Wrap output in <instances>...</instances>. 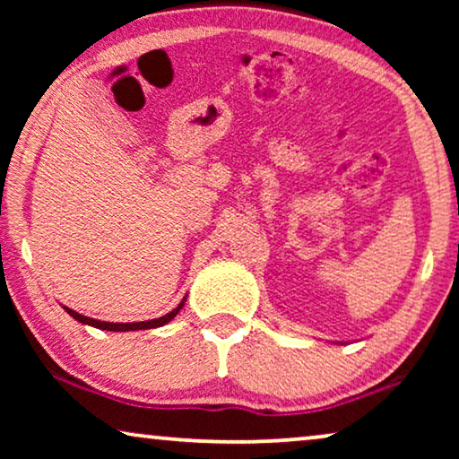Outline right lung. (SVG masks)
Instances as JSON below:
<instances>
[{"instance_id": "right-lung-1", "label": "right lung", "mask_w": 459, "mask_h": 459, "mask_svg": "<svg viewBox=\"0 0 459 459\" xmlns=\"http://www.w3.org/2000/svg\"><path fill=\"white\" fill-rule=\"evenodd\" d=\"M186 299L181 300V303L175 307L173 311H169L167 316L162 317H156V319H148V322H135V324H112V322H100V319H93V317H87V316H81V313L68 309L65 307V311L71 316L73 319H77L81 324H87V325H93V328H100V330H108V332H131V330H152V328H160V325H165L171 322V319L178 316L181 311V307H184Z\"/></svg>"}]
</instances>
